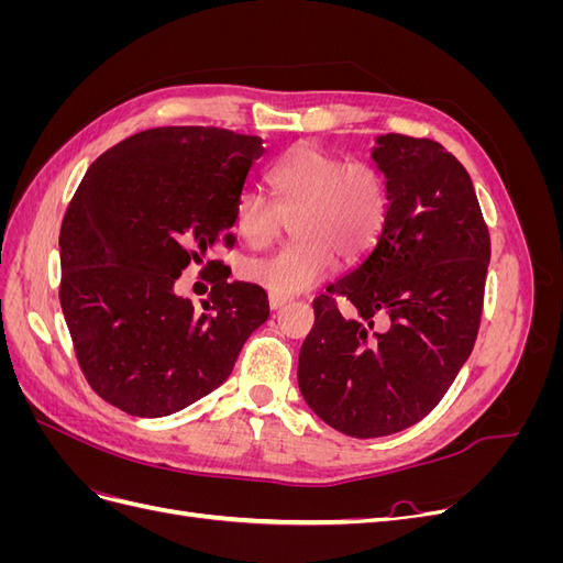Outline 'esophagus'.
Wrapping results in <instances>:
<instances>
[{
    "label": "esophagus",
    "mask_w": 563,
    "mask_h": 563,
    "mask_svg": "<svg viewBox=\"0 0 563 563\" xmlns=\"http://www.w3.org/2000/svg\"><path fill=\"white\" fill-rule=\"evenodd\" d=\"M286 302H288V298H286V296L269 294V308H272V310H279V308H284Z\"/></svg>",
    "instance_id": "esophagus-1"
}]
</instances>
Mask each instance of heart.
Listing matches in <instances>:
<instances>
[{
  "mask_svg": "<svg viewBox=\"0 0 563 563\" xmlns=\"http://www.w3.org/2000/svg\"><path fill=\"white\" fill-rule=\"evenodd\" d=\"M275 201L244 190L234 203V230L253 249L277 240L291 218L296 240L277 253L251 258L242 275L277 296L308 291L335 258L356 263L376 246L387 223V180L368 162H347L329 150L298 145L269 168Z\"/></svg>",
  "mask_w": 563,
  "mask_h": 563,
  "instance_id": "heart-1",
  "label": "heart"
}]
</instances>
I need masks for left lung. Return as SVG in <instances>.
<instances>
[{
    "label": "left lung",
    "mask_w": 563,
    "mask_h": 563,
    "mask_svg": "<svg viewBox=\"0 0 563 563\" xmlns=\"http://www.w3.org/2000/svg\"><path fill=\"white\" fill-rule=\"evenodd\" d=\"M389 211L364 261L314 298L298 360L312 411L356 439L411 428L446 395L479 331L490 236L465 166L437 141L378 135ZM335 297L355 305L339 312ZM385 316L384 329L372 317Z\"/></svg>",
    "instance_id": "obj_1"
}]
</instances>
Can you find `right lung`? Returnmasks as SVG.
Segmentation results:
<instances>
[{"mask_svg": "<svg viewBox=\"0 0 563 563\" xmlns=\"http://www.w3.org/2000/svg\"><path fill=\"white\" fill-rule=\"evenodd\" d=\"M258 135L159 126L103 152L60 228V308L84 378L129 416L162 418L207 397L269 317L258 284L207 261L230 244ZM187 264L214 282L199 313L173 288Z\"/></svg>", "mask_w": 563, "mask_h": 563, "instance_id": "1", "label": "right lung"}]
</instances>
